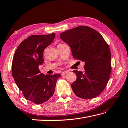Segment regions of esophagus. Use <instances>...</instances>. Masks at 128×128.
<instances>
[{"mask_svg": "<svg viewBox=\"0 0 128 128\" xmlns=\"http://www.w3.org/2000/svg\"><path fill=\"white\" fill-rule=\"evenodd\" d=\"M68 73L67 71H63L62 72H61V75L62 76H64L65 74H66Z\"/></svg>", "mask_w": 128, "mask_h": 128, "instance_id": "34e87169", "label": "esophagus"}]
</instances>
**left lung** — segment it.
Returning <instances> with one entry per match:
<instances>
[{
	"instance_id": "1",
	"label": "left lung",
	"mask_w": 128,
	"mask_h": 128,
	"mask_svg": "<svg viewBox=\"0 0 128 128\" xmlns=\"http://www.w3.org/2000/svg\"><path fill=\"white\" fill-rule=\"evenodd\" d=\"M60 38L71 48L74 58L85 62L84 73L74 70L77 79L71 84L78 97L90 100L105 89L112 70L108 45L98 31L80 26L61 33Z\"/></svg>"
}]
</instances>
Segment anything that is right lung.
Wrapping results in <instances>:
<instances>
[{"mask_svg": "<svg viewBox=\"0 0 128 128\" xmlns=\"http://www.w3.org/2000/svg\"><path fill=\"white\" fill-rule=\"evenodd\" d=\"M55 34L34 35L20 43L13 57L12 73L25 99L36 104H42L54 92L60 74H44L38 66L44 63L45 48L52 42Z\"/></svg>", "mask_w": 128, "mask_h": 128, "instance_id": "add662e5", "label": "right lung"}]
</instances>
